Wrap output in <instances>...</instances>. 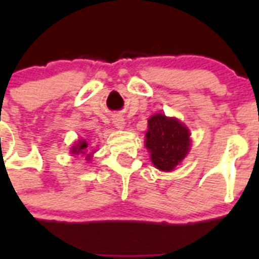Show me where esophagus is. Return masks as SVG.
<instances>
[{
	"mask_svg": "<svg viewBox=\"0 0 259 259\" xmlns=\"http://www.w3.org/2000/svg\"><path fill=\"white\" fill-rule=\"evenodd\" d=\"M113 123L114 125H115V128H118V130H122V128L124 127V119H123L120 115H114Z\"/></svg>",
	"mask_w": 259,
	"mask_h": 259,
	"instance_id": "esophagus-1",
	"label": "esophagus"
}]
</instances>
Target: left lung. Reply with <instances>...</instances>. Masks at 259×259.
<instances>
[{
    "label": "left lung",
    "mask_w": 259,
    "mask_h": 259,
    "mask_svg": "<svg viewBox=\"0 0 259 259\" xmlns=\"http://www.w3.org/2000/svg\"><path fill=\"white\" fill-rule=\"evenodd\" d=\"M145 146L158 170L170 172L191 149L189 130L176 118L154 114L148 120Z\"/></svg>",
    "instance_id": "left-lung-1"
}]
</instances>
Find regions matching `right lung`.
I'll use <instances>...</instances> for the list:
<instances>
[{
    "instance_id": "1",
    "label": "right lung",
    "mask_w": 259,
    "mask_h": 259,
    "mask_svg": "<svg viewBox=\"0 0 259 259\" xmlns=\"http://www.w3.org/2000/svg\"><path fill=\"white\" fill-rule=\"evenodd\" d=\"M71 153L76 155H85V161H91V157H92L93 152L88 153V143H87V140H79L76 144H74L72 148H71Z\"/></svg>"
}]
</instances>
